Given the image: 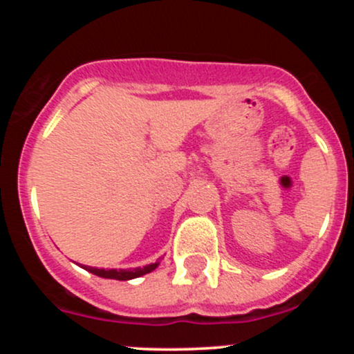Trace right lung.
Segmentation results:
<instances>
[{"mask_svg":"<svg viewBox=\"0 0 354 354\" xmlns=\"http://www.w3.org/2000/svg\"><path fill=\"white\" fill-rule=\"evenodd\" d=\"M160 263H151V265H146L143 268H133V270H98V268L91 266H83L84 270H88L89 273L100 276V278H108V279H118V281H126V279L140 278L146 273H151L153 270H156Z\"/></svg>","mask_w":354,"mask_h":354,"instance_id":"right-lung-1","label":"right lung"}]
</instances>
